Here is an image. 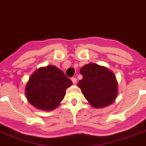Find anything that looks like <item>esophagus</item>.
Returning <instances> with one entry per match:
<instances>
[{"label": "esophagus", "mask_w": 146, "mask_h": 146, "mask_svg": "<svg viewBox=\"0 0 146 146\" xmlns=\"http://www.w3.org/2000/svg\"><path fill=\"white\" fill-rule=\"evenodd\" d=\"M71 81H72V82H73V84H76V83H77V79H76V78H72Z\"/></svg>", "instance_id": "obj_1"}]
</instances>
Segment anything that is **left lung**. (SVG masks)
Returning a JSON list of instances; mask_svg holds the SVG:
<instances>
[{
	"label": "left lung",
	"instance_id": "left-lung-1",
	"mask_svg": "<svg viewBox=\"0 0 146 146\" xmlns=\"http://www.w3.org/2000/svg\"><path fill=\"white\" fill-rule=\"evenodd\" d=\"M83 78L78 83L84 97L95 108L110 105L117 96L118 84L114 73L95 63L84 65L80 70Z\"/></svg>",
	"mask_w": 146,
	"mask_h": 146
}]
</instances>
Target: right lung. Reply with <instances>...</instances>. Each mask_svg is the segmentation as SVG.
Here are the masks:
<instances>
[{
    "label": "right lung",
    "instance_id": "obj_1",
    "mask_svg": "<svg viewBox=\"0 0 146 146\" xmlns=\"http://www.w3.org/2000/svg\"><path fill=\"white\" fill-rule=\"evenodd\" d=\"M73 84L63 72L54 65L40 68L30 76L25 94L30 104L39 110L51 111L60 104L65 90Z\"/></svg>",
    "mask_w": 146,
    "mask_h": 146
}]
</instances>
